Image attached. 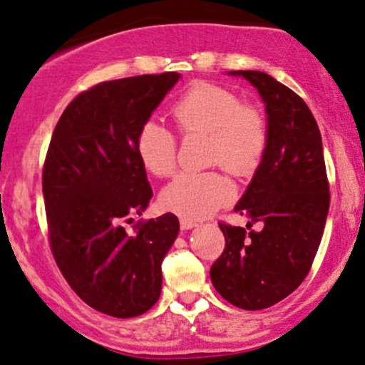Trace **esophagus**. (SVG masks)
Here are the masks:
<instances>
[{"label":"esophagus","instance_id":"obj_1","mask_svg":"<svg viewBox=\"0 0 365 365\" xmlns=\"http://www.w3.org/2000/svg\"><path fill=\"white\" fill-rule=\"evenodd\" d=\"M179 226H181L182 231H187V229H193L198 226V224L195 222V220H190V219H181L179 220Z\"/></svg>","mask_w":365,"mask_h":365}]
</instances>
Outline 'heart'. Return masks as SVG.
<instances>
[{
    "mask_svg": "<svg viewBox=\"0 0 365 365\" xmlns=\"http://www.w3.org/2000/svg\"><path fill=\"white\" fill-rule=\"evenodd\" d=\"M172 117L182 134L208 133L210 163H220L235 175L259 167L269 143L267 118L257 106L243 103L232 89L210 83L193 84L172 105ZM136 155L150 174L170 175L178 163V139L158 120H146L138 130ZM235 196V186L217 170L181 172L162 190L165 210L182 219L212 215Z\"/></svg>",
    "mask_w": 365,
    "mask_h": 365,
    "instance_id": "obj_1",
    "label": "heart"
}]
</instances>
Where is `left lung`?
I'll return each mask as SVG.
<instances>
[{
  "mask_svg": "<svg viewBox=\"0 0 365 365\" xmlns=\"http://www.w3.org/2000/svg\"><path fill=\"white\" fill-rule=\"evenodd\" d=\"M229 73L255 86L265 103L267 148L235 207L264 227L257 233L220 222L226 248L210 279L229 304L262 310L292 294L312 267L329 210V182L321 130L305 101L265 72Z\"/></svg>",
  "mask_w": 365,
  "mask_h": 365,
  "instance_id": "left-lung-1",
  "label": "left lung"
}]
</instances>
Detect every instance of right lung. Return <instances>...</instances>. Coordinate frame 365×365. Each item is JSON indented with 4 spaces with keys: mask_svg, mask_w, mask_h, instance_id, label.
<instances>
[{
    "mask_svg": "<svg viewBox=\"0 0 365 365\" xmlns=\"http://www.w3.org/2000/svg\"><path fill=\"white\" fill-rule=\"evenodd\" d=\"M178 72L106 81L77 94L56 124L43 167L48 237L81 300L118 319L141 315L162 292V260L179 232L174 214L139 220L153 191L136 155L138 130Z\"/></svg>",
    "mask_w": 365,
    "mask_h": 365,
    "instance_id": "right-lung-1",
    "label": "right lung"
}]
</instances>
